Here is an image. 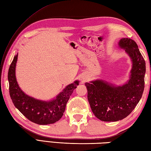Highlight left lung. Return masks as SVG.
Here are the masks:
<instances>
[{"label": "left lung", "mask_w": 151, "mask_h": 151, "mask_svg": "<svg viewBox=\"0 0 151 151\" xmlns=\"http://www.w3.org/2000/svg\"><path fill=\"white\" fill-rule=\"evenodd\" d=\"M119 45L133 62L129 81L118 87L102 80L85 83L91 109L96 118L104 122L126 118L137 106L144 91L145 62L137 43L131 39L122 38Z\"/></svg>", "instance_id": "1"}]
</instances>
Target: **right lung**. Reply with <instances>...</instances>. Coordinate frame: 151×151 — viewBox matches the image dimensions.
<instances>
[{"mask_svg": "<svg viewBox=\"0 0 151 151\" xmlns=\"http://www.w3.org/2000/svg\"><path fill=\"white\" fill-rule=\"evenodd\" d=\"M18 55L14 56L8 73L9 92L12 102L25 117L39 125L54 124L64 114L66 104L79 81L68 85L54 100L45 102L31 97L22 91L17 83L15 68Z\"/></svg>", "mask_w": 151, "mask_h": 151, "instance_id": "obj_1", "label": "right lung"}]
</instances>
